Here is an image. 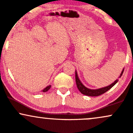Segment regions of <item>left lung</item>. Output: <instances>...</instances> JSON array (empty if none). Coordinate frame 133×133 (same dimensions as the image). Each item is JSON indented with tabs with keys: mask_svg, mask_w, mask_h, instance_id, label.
<instances>
[{
	"mask_svg": "<svg viewBox=\"0 0 133 133\" xmlns=\"http://www.w3.org/2000/svg\"><path fill=\"white\" fill-rule=\"evenodd\" d=\"M124 69L122 70V72H121L120 76L119 78H121V76L122 75V73L124 72ZM75 78H76V86L78 87V90H79V91L81 92L82 94L84 95L87 96H90V97H97V96H99L100 95L103 94L107 91L108 90H110V88H112L115 84L117 83L118 79H116V81H114L113 83H112L110 85L108 86V87H104V88H99L97 89V90H91V89H89L88 88H87L86 87H84V85L82 84V83L81 82L79 79V78L78 76V74H77L76 71L75 72Z\"/></svg>",
	"mask_w": 133,
	"mask_h": 133,
	"instance_id": "8db88e82",
	"label": "left lung"
}]
</instances>
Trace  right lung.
<instances>
[{"label": "right lung", "mask_w": 133, "mask_h": 133, "mask_svg": "<svg viewBox=\"0 0 133 133\" xmlns=\"http://www.w3.org/2000/svg\"><path fill=\"white\" fill-rule=\"evenodd\" d=\"M50 87H51V86L50 85H49V86H48V87H46V88H44L43 89V90H42V91H43V92H46V91H47L48 90H49V89L50 88Z\"/></svg>", "instance_id": "right-lung-1"}]
</instances>
